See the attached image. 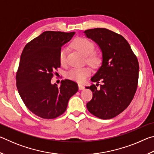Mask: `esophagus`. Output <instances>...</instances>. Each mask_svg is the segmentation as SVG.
<instances>
[{
    "label": "esophagus",
    "instance_id": "obj_1",
    "mask_svg": "<svg viewBox=\"0 0 154 154\" xmlns=\"http://www.w3.org/2000/svg\"><path fill=\"white\" fill-rule=\"evenodd\" d=\"M78 88H79V90H84L85 89V87L83 86V85H82V84H78Z\"/></svg>",
    "mask_w": 154,
    "mask_h": 154
}]
</instances>
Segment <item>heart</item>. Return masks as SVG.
I'll return each instance as SVG.
<instances>
[{
    "label": "heart",
    "mask_w": 154,
    "mask_h": 154,
    "mask_svg": "<svg viewBox=\"0 0 154 154\" xmlns=\"http://www.w3.org/2000/svg\"><path fill=\"white\" fill-rule=\"evenodd\" d=\"M72 47L79 51L84 56H86V60L92 66H96L100 62V58L97 54L94 53V45L92 41L85 38H79L75 39L72 43ZM66 49H62L60 51V62L61 64H64L66 60ZM91 73L90 68L77 67L70 70L67 73V77L72 80L77 82H83L86 77Z\"/></svg>",
    "instance_id": "1"
}]
</instances>
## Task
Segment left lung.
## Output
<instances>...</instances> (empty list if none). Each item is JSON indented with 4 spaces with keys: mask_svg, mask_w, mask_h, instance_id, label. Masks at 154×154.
Wrapping results in <instances>:
<instances>
[{
    "mask_svg": "<svg viewBox=\"0 0 154 154\" xmlns=\"http://www.w3.org/2000/svg\"><path fill=\"white\" fill-rule=\"evenodd\" d=\"M83 32L97 44L102 54L101 66L91 81L96 82V85L100 81L103 84L99 90L94 84L86 87L93 93L87 109L97 118L111 119L124 111L133 99L139 79V62L129 43L119 34L101 28Z\"/></svg>",
    "mask_w": 154,
    "mask_h": 154,
    "instance_id": "8db88e82",
    "label": "left lung"
}]
</instances>
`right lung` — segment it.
Masks as SVG:
<instances>
[{"mask_svg": "<svg viewBox=\"0 0 154 154\" xmlns=\"http://www.w3.org/2000/svg\"><path fill=\"white\" fill-rule=\"evenodd\" d=\"M75 33L45 31L27 43L21 54L18 92L27 108L40 118L54 119L64 113L70 98L78 91L71 80H62L60 87L51 83L54 71L60 67L61 48Z\"/></svg>", "mask_w": 154, "mask_h": 154, "instance_id": "add662e5", "label": "right lung"}]
</instances>
